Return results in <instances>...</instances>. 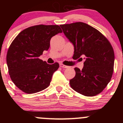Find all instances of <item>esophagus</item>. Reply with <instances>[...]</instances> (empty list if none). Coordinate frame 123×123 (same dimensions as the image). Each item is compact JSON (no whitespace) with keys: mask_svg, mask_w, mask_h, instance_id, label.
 I'll use <instances>...</instances> for the list:
<instances>
[{"mask_svg":"<svg viewBox=\"0 0 123 123\" xmlns=\"http://www.w3.org/2000/svg\"><path fill=\"white\" fill-rule=\"evenodd\" d=\"M60 67L63 68H68V66L62 64V63H61V64H60Z\"/></svg>","mask_w":123,"mask_h":123,"instance_id":"1","label":"esophagus"}]
</instances>
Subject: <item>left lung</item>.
Segmentation results:
<instances>
[{"label":"left lung","instance_id":"left-lung-1","mask_svg":"<svg viewBox=\"0 0 123 123\" xmlns=\"http://www.w3.org/2000/svg\"><path fill=\"white\" fill-rule=\"evenodd\" d=\"M60 26L74 46L73 58L85 59L82 70L74 68L76 75L70 80V87L87 97L98 95L110 82L113 72L115 54L111 44L99 31L84 22Z\"/></svg>","mask_w":123,"mask_h":123}]
</instances>
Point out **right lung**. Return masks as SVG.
I'll return each mask as SVG.
<instances>
[{"mask_svg":"<svg viewBox=\"0 0 123 123\" xmlns=\"http://www.w3.org/2000/svg\"><path fill=\"white\" fill-rule=\"evenodd\" d=\"M62 32L59 25H35L21 31L14 39L6 61L11 79L19 90L33 94L49 87L60 65L58 62L48 64L39 57L49 50L51 37Z\"/></svg>","mask_w":123,"mask_h":123,"instance_id":"add662e5","label":"right lung"}]
</instances>
